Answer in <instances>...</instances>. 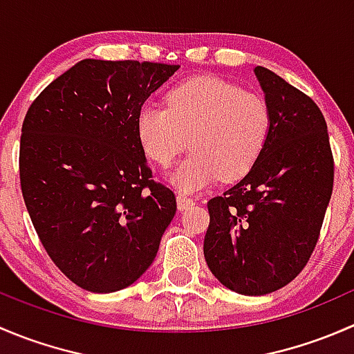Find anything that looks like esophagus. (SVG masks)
<instances>
[{
    "mask_svg": "<svg viewBox=\"0 0 354 354\" xmlns=\"http://www.w3.org/2000/svg\"><path fill=\"white\" fill-rule=\"evenodd\" d=\"M176 203H178V209H180V210H185V209H188V207L194 205L195 202H194V198L187 197V195L178 194V195H176Z\"/></svg>",
    "mask_w": 354,
    "mask_h": 354,
    "instance_id": "34e87169",
    "label": "esophagus"
}]
</instances>
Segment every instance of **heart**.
<instances>
[{"label":"heart","instance_id":"obj_1","mask_svg":"<svg viewBox=\"0 0 354 354\" xmlns=\"http://www.w3.org/2000/svg\"><path fill=\"white\" fill-rule=\"evenodd\" d=\"M272 130L266 99L217 77H198L166 94V108L147 104L137 114L144 154L167 167L187 147L194 152L167 174L183 194L203 190L224 174L245 176L262 156Z\"/></svg>","mask_w":354,"mask_h":354}]
</instances>
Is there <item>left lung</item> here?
<instances>
[{
  "label": "left lung",
  "mask_w": 354,
  "mask_h": 354,
  "mask_svg": "<svg viewBox=\"0 0 354 354\" xmlns=\"http://www.w3.org/2000/svg\"><path fill=\"white\" fill-rule=\"evenodd\" d=\"M253 71L272 130L243 180L207 203L203 255L223 286L262 296L291 283L308 262L332 195L334 160L319 106L274 71Z\"/></svg>",
  "instance_id": "obj_1"
}]
</instances>
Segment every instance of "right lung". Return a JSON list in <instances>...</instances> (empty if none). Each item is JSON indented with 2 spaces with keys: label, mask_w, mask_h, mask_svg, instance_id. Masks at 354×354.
Listing matches in <instances>:
<instances>
[{
  "label": "right lung",
  "mask_w": 354,
  "mask_h": 354,
  "mask_svg": "<svg viewBox=\"0 0 354 354\" xmlns=\"http://www.w3.org/2000/svg\"><path fill=\"white\" fill-rule=\"evenodd\" d=\"M178 65L82 59L28 108L20 185L53 262L77 286L114 292L154 262L176 212L137 138V114Z\"/></svg>",
  "instance_id": "1"
}]
</instances>
